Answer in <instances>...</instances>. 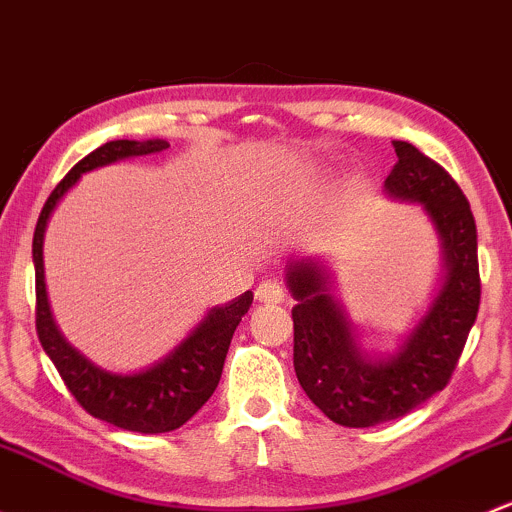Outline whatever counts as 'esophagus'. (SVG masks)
<instances>
[{
  "instance_id": "obj_1",
  "label": "esophagus",
  "mask_w": 512,
  "mask_h": 512,
  "mask_svg": "<svg viewBox=\"0 0 512 512\" xmlns=\"http://www.w3.org/2000/svg\"><path fill=\"white\" fill-rule=\"evenodd\" d=\"M257 299L262 301V304H279V301L284 299V289L279 282H262L260 287H257Z\"/></svg>"
}]
</instances>
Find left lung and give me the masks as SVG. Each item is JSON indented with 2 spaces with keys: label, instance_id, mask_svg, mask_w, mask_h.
I'll list each match as a JSON object with an SVG mask.
<instances>
[{
  "label": "left lung",
  "instance_id": "left-lung-1",
  "mask_svg": "<svg viewBox=\"0 0 512 512\" xmlns=\"http://www.w3.org/2000/svg\"><path fill=\"white\" fill-rule=\"evenodd\" d=\"M395 169L385 193L419 203L441 245V282L429 309L392 353L365 351L319 257L287 265L297 299L294 370L309 400L341 427H375L412 412L449 383L481 304L478 240L471 206L456 181L410 142H392Z\"/></svg>",
  "mask_w": 512,
  "mask_h": 512
}]
</instances>
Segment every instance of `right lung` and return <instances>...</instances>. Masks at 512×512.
<instances>
[{"label":"right lung","instance_id":"right-lung-1","mask_svg":"<svg viewBox=\"0 0 512 512\" xmlns=\"http://www.w3.org/2000/svg\"><path fill=\"white\" fill-rule=\"evenodd\" d=\"M169 149L164 139H115L90 152L68 171L39 215L34 233V270H36V331L48 358L61 373L63 383L85 412L110 422L127 432L161 434L174 432L186 424L213 395L223 375L225 355L242 316L252 304V292L240 294L228 304H218L193 326L184 341L154 360L137 373H112L85 358L78 348L63 338L53 321L51 304L46 294V274H43V238H46L48 220L58 203L63 201L80 176L117 161L149 157Z\"/></svg>","mask_w":512,"mask_h":512}]
</instances>
